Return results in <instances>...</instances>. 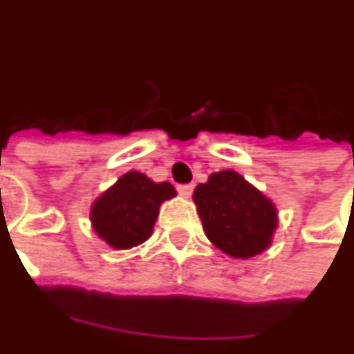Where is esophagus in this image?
<instances>
[{
  "mask_svg": "<svg viewBox=\"0 0 354 354\" xmlns=\"http://www.w3.org/2000/svg\"><path fill=\"white\" fill-rule=\"evenodd\" d=\"M178 193H180V195L183 196V198H189V196L193 195V185H191V183H182V185H178Z\"/></svg>",
  "mask_w": 354,
  "mask_h": 354,
  "instance_id": "34e87169",
  "label": "esophagus"
}]
</instances>
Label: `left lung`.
<instances>
[{"label": "left lung", "mask_w": 354, "mask_h": 354, "mask_svg": "<svg viewBox=\"0 0 354 354\" xmlns=\"http://www.w3.org/2000/svg\"><path fill=\"white\" fill-rule=\"evenodd\" d=\"M207 239L234 258L260 254L277 228V209L236 171L213 172L193 193Z\"/></svg>", "instance_id": "1"}]
</instances>
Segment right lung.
I'll list each match as a JSON object with an SVG mask.
<instances>
[{"label":"right lung","instance_id":"obj_1","mask_svg":"<svg viewBox=\"0 0 354 354\" xmlns=\"http://www.w3.org/2000/svg\"><path fill=\"white\" fill-rule=\"evenodd\" d=\"M176 195L169 182L156 183L142 172L129 171L93 204L96 234L113 249H131L147 241L159 206Z\"/></svg>","mask_w":354,"mask_h":354}]
</instances>
